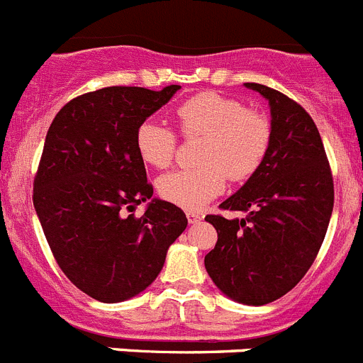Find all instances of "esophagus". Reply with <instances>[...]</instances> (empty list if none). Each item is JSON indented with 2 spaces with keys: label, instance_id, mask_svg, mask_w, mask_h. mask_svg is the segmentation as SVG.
<instances>
[{
  "label": "esophagus",
  "instance_id": "esophagus-1",
  "mask_svg": "<svg viewBox=\"0 0 363 363\" xmlns=\"http://www.w3.org/2000/svg\"><path fill=\"white\" fill-rule=\"evenodd\" d=\"M187 220L189 223H198V221L201 220V213H198V211H189Z\"/></svg>",
  "mask_w": 363,
  "mask_h": 363
}]
</instances>
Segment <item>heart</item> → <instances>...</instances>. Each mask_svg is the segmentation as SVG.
I'll list each match as a JSON object with an SVG mask.
<instances>
[{
    "mask_svg": "<svg viewBox=\"0 0 363 363\" xmlns=\"http://www.w3.org/2000/svg\"><path fill=\"white\" fill-rule=\"evenodd\" d=\"M174 116L182 136L203 138L196 152L200 165L169 172L158 182L160 196L184 209H201L214 200L225 189L227 176L236 184L252 178L271 147V120L233 96L198 92L176 107ZM134 143L140 158L156 169L171 165L178 152V134L156 120L138 125Z\"/></svg>",
    "mask_w": 363,
    "mask_h": 363,
    "instance_id": "obj_1",
    "label": "heart"
}]
</instances>
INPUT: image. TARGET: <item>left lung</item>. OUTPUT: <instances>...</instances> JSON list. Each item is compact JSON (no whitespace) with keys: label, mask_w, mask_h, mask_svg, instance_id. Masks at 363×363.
<instances>
[{"label":"left lung","mask_w":363,"mask_h":363,"mask_svg":"<svg viewBox=\"0 0 363 363\" xmlns=\"http://www.w3.org/2000/svg\"><path fill=\"white\" fill-rule=\"evenodd\" d=\"M271 105L272 140L264 163L220 205L243 218L209 214L218 242L205 269L218 289L247 306H264L306 277L325 238L335 185L322 138L307 111L289 96L245 83Z\"/></svg>","instance_id":"1"}]
</instances>
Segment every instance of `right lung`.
I'll return each instance as SVG.
<instances>
[{
  "label": "right lung",
  "instance_id": "right-lung-1",
  "mask_svg": "<svg viewBox=\"0 0 363 363\" xmlns=\"http://www.w3.org/2000/svg\"><path fill=\"white\" fill-rule=\"evenodd\" d=\"M179 85L150 91L105 86L63 105L49 127L34 178V209L57 265L79 291L105 303L147 289L167 249L187 227L174 203L152 196L134 134Z\"/></svg>",
  "mask_w": 363,
  "mask_h": 363
}]
</instances>
